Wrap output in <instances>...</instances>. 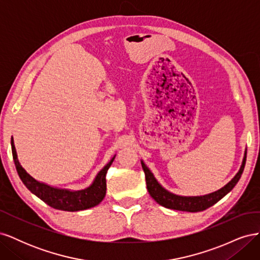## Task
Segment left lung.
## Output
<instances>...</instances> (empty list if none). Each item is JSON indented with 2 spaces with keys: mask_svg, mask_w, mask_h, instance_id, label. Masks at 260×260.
<instances>
[{
  "mask_svg": "<svg viewBox=\"0 0 260 260\" xmlns=\"http://www.w3.org/2000/svg\"><path fill=\"white\" fill-rule=\"evenodd\" d=\"M245 162H246V152H245V156H244L242 166L237 176H235L225 186L220 188L219 191L208 195L196 196V198H184V196H178L165 190V188L157 182L152 172L149 171V169L145 166V164L143 161H141L145 174L146 187L149 195H151L152 198L159 204V205L164 207L181 210V211H190V212L205 210L208 207L214 205V204H216L218 201L221 200L225 194L229 193L235 186V184L239 182V180L243 174L244 167H245Z\"/></svg>",
  "mask_w": 260,
  "mask_h": 260,
  "instance_id": "left-lung-1",
  "label": "left lung"
}]
</instances>
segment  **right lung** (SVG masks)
<instances>
[{
    "instance_id": "1",
    "label": "right lung",
    "mask_w": 260,
    "mask_h": 260,
    "mask_svg": "<svg viewBox=\"0 0 260 260\" xmlns=\"http://www.w3.org/2000/svg\"><path fill=\"white\" fill-rule=\"evenodd\" d=\"M11 144L15 166H16V170L18 172L20 180L22 181V183L26 185V187L31 193H34L45 204H48L49 206L58 210L78 211L96 206L105 198L106 174L107 170L114 161L115 156L113 157L112 160L99 172V175L96 176L93 184L90 187L82 191L72 192L68 190H59V188H55L44 183L38 182L37 180H35L30 175H28L26 170L20 166V164L17 159L16 149H15L14 146L13 138L11 140Z\"/></svg>"
}]
</instances>
